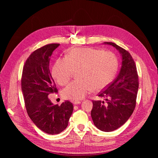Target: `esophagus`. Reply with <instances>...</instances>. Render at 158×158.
I'll return each mask as SVG.
<instances>
[{"instance_id": "esophagus-1", "label": "esophagus", "mask_w": 158, "mask_h": 158, "mask_svg": "<svg viewBox=\"0 0 158 158\" xmlns=\"http://www.w3.org/2000/svg\"><path fill=\"white\" fill-rule=\"evenodd\" d=\"M73 103L74 104V105H77V104H80L81 103V102L80 101H73Z\"/></svg>"}]
</instances>
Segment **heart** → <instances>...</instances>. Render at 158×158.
Wrapping results in <instances>:
<instances>
[{
  "instance_id": "b5f03b06",
  "label": "heart",
  "mask_w": 158,
  "mask_h": 158,
  "mask_svg": "<svg viewBox=\"0 0 158 158\" xmlns=\"http://www.w3.org/2000/svg\"><path fill=\"white\" fill-rule=\"evenodd\" d=\"M118 66L117 56L111 51H102L90 47L70 50L65 58L57 59L52 69V76L59 85L70 82L74 72L78 80L64 88L65 99L80 100L91 91H99L111 83Z\"/></svg>"
}]
</instances>
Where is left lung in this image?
I'll return each mask as SVG.
<instances>
[{
  "label": "left lung",
  "instance_id": "obj_1",
  "mask_svg": "<svg viewBox=\"0 0 158 158\" xmlns=\"http://www.w3.org/2000/svg\"><path fill=\"white\" fill-rule=\"evenodd\" d=\"M104 44L112 45L119 51L122 56V66L115 80L98 94L106 102L92 101L91 116L98 129L111 132L123 125L132 114L139 82L136 66L131 54L114 43Z\"/></svg>",
  "mask_w": 158,
  "mask_h": 158
}]
</instances>
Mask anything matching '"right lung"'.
Instances as JSON below:
<instances>
[{"instance_id": "obj_1", "label": "right lung", "mask_w": 158, "mask_h": 158, "mask_svg": "<svg viewBox=\"0 0 158 158\" xmlns=\"http://www.w3.org/2000/svg\"><path fill=\"white\" fill-rule=\"evenodd\" d=\"M59 45L48 44L33 51L23 65L21 80L28 115L38 128L49 135L63 132L73 111L70 102L53 105L48 98L50 94L58 92L49 66L50 56Z\"/></svg>"}]
</instances>
